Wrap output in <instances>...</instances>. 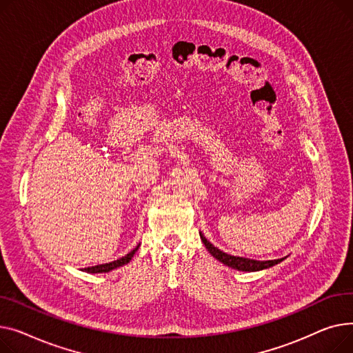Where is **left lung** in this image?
Here are the masks:
<instances>
[{"instance_id": "left-lung-1", "label": "left lung", "mask_w": 353, "mask_h": 353, "mask_svg": "<svg viewBox=\"0 0 353 353\" xmlns=\"http://www.w3.org/2000/svg\"><path fill=\"white\" fill-rule=\"evenodd\" d=\"M199 236L203 242V245L206 246V250L210 251V254L218 259L219 262H222L223 265L230 266L232 269H238V271H245V272H255V271H262V269L271 268L279 262H282L285 258L281 259H274V261H255V259H250V258H241V256H234V255H228L225 252H222L218 248H215L208 239H206L201 232Z\"/></svg>"}]
</instances>
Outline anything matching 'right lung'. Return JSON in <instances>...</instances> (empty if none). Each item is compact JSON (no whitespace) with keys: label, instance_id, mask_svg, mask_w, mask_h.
I'll list each match as a JSON object with an SVG mask.
<instances>
[{"label":"right lung","instance_id":"1","mask_svg":"<svg viewBox=\"0 0 353 353\" xmlns=\"http://www.w3.org/2000/svg\"><path fill=\"white\" fill-rule=\"evenodd\" d=\"M138 248H139V245H137L130 254H127L125 256H122V258H119V259H117V261H112V262H110V263H102V265H95V266L84 268V271H85V272H90V274L110 272V271H112V269H117V268H119V266H122V265L128 263V262L132 259L134 254L138 251Z\"/></svg>","mask_w":353,"mask_h":353}]
</instances>
